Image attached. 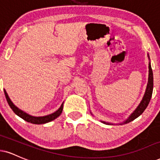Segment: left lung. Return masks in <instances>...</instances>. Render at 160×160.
<instances>
[{
    "label": "left lung",
    "instance_id": "obj_1",
    "mask_svg": "<svg viewBox=\"0 0 160 160\" xmlns=\"http://www.w3.org/2000/svg\"><path fill=\"white\" fill-rule=\"evenodd\" d=\"M148 59H149V64H148V68H149V71H148V81L147 84V87H146L145 95H144L143 98H142V100L140 102V103L138 106L136 107L135 110H134L130 114V116L128 117L124 122L122 123H119V124H112V123H109L104 122V121H101L102 123L105 124H109V125H114V124H128V123L132 122V121L135 120L136 118H138L139 115H141L143 112L145 110V109L147 108L148 103H149L150 101H151L152 93H153V71H152L151 68V59H150V56L148 53ZM92 115V113L91 112Z\"/></svg>",
    "mask_w": 160,
    "mask_h": 160
}]
</instances>
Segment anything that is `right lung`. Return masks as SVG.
<instances>
[{"label": "right lung", "mask_w": 160, "mask_h": 160, "mask_svg": "<svg viewBox=\"0 0 160 160\" xmlns=\"http://www.w3.org/2000/svg\"><path fill=\"white\" fill-rule=\"evenodd\" d=\"M4 94L6 96V98H7V101L8 102V104L10 107V108L12 109V111L16 114L18 116L22 118V119H24V121L26 122L31 123V124H45V123H48L51 121L54 120L57 118H58L59 115H61L63 109V102L62 103L60 107L57 109V111L53 112L52 114L48 115H45V116H39V117H36V116H32V115H30L28 114L27 112H25L22 109H20L18 107H17L14 103H12V101H11L10 98H9L8 94L7 92H6V90L4 89Z\"/></svg>", "instance_id": "1"}]
</instances>
